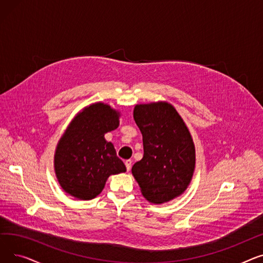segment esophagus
Here are the masks:
<instances>
[{
    "mask_svg": "<svg viewBox=\"0 0 263 263\" xmlns=\"http://www.w3.org/2000/svg\"><path fill=\"white\" fill-rule=\"evenodd\" d=\"M124 165H126V167H127V171L129 172V171L131 170V165H132V161H131V160H126V161H124Z\"/></svg>",
    "mask_w": 263,
    "mask_h": 263,
    "instance_id": "1",
    "label": "esophagus"
}]
</instances>
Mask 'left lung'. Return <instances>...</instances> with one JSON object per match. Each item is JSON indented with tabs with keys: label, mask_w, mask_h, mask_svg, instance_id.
Wrapping results in <instances>:
<instances>
[{
	"label": "left lung",
	"mask_w": 263,
	"mask_h": 263,
	"mask_svg": "<svg viewBox=\"0 0 263 263\" xmlns=\"http://www.w3.org/2000/svg\"><path fill=\"white\" fill-rule=\"evenodd\" d=\"M133 117L143 135L144 157L132 166L142 195L165 203L190 185L195 171V145L182 117L166 101L136 104Z\"/></svg>",
	"instance_id": "8db88e82"
}]
</instances>
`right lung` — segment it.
I'll list each match as a JSON object with an SVG mask.
<instances>
[{"label": "right lung", "instance_id": "1", "mask_svg": "<svg viewBox=\"0 0 263 263\" xmlns=\"http://www.w3.org/2000/svg\"><path fill=\"white\" fill-rule=\"evenodd\" d=\"M120 112L103 102L91 103L68 124L54 154V171L61 187L80 200H90L104 189L107 178L127 171L104 134L119 126Z\"/></svg>", "mask_w": 263, "mask_h": 263}]
</instances>
